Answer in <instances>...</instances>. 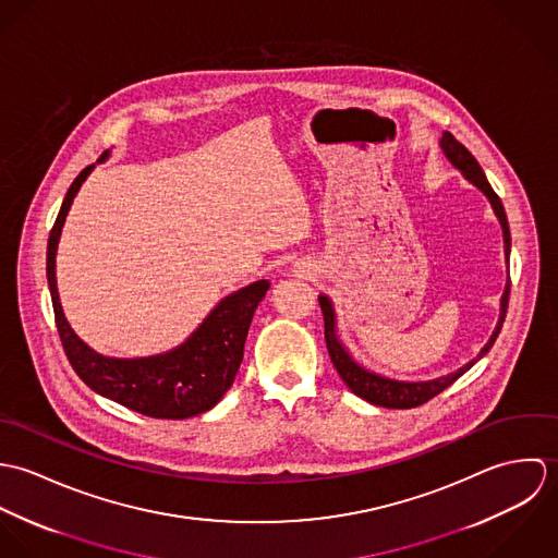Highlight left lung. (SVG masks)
<instances>
[{"mask_svg": "<svg viewBox=\"0 0 558 558\" xmlns=\"http://www.w3.org/2000/svg\"><path fill=\"white\" fill-rule=\"evenodd\" d=\"M440 148L445 153V157L451 160L453 167H458L462 171V175L473 182L477 186L478 191L489 199L492 208H494V215L498 217L500 221V228H502V240H505V257H507V264H509V251H511V234H509V223H507V215H505V208H502V202L500 197L494 193V189L489 186L481 165L477 159L451 135V133H442L440 137ZM509 288H511V281L507 279V286H505V292H502V299H500V316L496 322V328L494 332L489 335V341L481 348L477 359L469 361L464 367H460L458 372L453 374H447V376H440V378H434V380H425V383H405V380H391V378H385L380 374H374L369 369H365L363 365H359L350 352L343 348V343L339 341L337 337V322H335V310H332V303L328 296L319 294V307H322V314H324V339H326V348H328V354H330V361L337 369V374L341 376V380L345 383V387L359 396V398L374 403V405H383V408H398V410H405V408H414V405H421L425 401H429L432 398H436L438 393H442L449 385H453L460 376H464L478 359H483L489 348L494 345L500 328H502V322L507 316V305H509Z\"/></svg>", "mask_w": 558, "mask_h": 558, "instance_id": "8db88e82", "label": "left lung"}]
</instances>
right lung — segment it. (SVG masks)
<instances>
[{
	"instance_id": "obj_1",
	"label": "right lung",
	"mask_w": 558,
	"mask_h": 558,
	"mask_svg": "<svg viewBox=\"0 0 558 558\" xmlns=\"http://www.w3.org/2000/svg\"><path fill=\"white\" fill-rule=\"evenodd\" d=\"M105 157H100V160ZM94 165L71 184L47 244V281L64 352L81 380L102 398L113 399L153 418H189L217 405L239 374L253 314L270 283L259 279L226 296L199 328L178 348L144 359H111L94 352L66 322L56 283L58 242L73 199Z\"/></svg>"
}]
</instances>
